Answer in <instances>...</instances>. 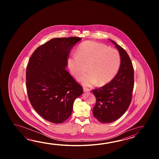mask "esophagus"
I'll return each instance as SVG.
<instances>
[{"mask_svg":"<svg viewBox=\"0 0 159 159\" xmlns=\"http://www.w3.org/2000/svg\"><path fill=\"white\" fill-rule=\"evenodd\" d=\"M90 91V89H88V88H84V92H89Z\"/></svg>","mask_w":159,"mask_h":159,"instance_id":"obj_1","label":"esophagus"}]
</instances>
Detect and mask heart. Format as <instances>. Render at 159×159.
<instances>
[{
    "mask_svg": "<svg viewBox=\"0 0 159 159\" xmlns=\"http://www.w3.org/2000/svg\"><path fill=\"white\" fill-rule=\"evenodd\" d=\"M121 64L118 51L106 45L94 41H86L80 44L77 54L68 58V68L71 75L80 80L88 71L90 73L83 79V84L91 86L108 84L117 75Z\"/></svg>",
    "mask_w": 159,
    "mask_h": 159,
    "instance_id": "heart-1",
    "label": "heart"
}]
</instances>
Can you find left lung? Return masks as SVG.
<instances>
[{"instance_id": "8db88e82", "label": "left lung", "mask_w": 159, "mask_h": 159, "mask_svg": "<svg viewBox=\"0 0 159 159\" xmlns=\"http://www.w3.org/2000/svg\"><path fill=\"white\" fill-rule=\"evenodd\" d=\"M118 49L121 64L117 75L108 84L93 90L96 103L93 110L95 118L102 123H110L120 118L129 108L134 86V70L126 51L110 40Z\"/></svg>"}]
</instances>
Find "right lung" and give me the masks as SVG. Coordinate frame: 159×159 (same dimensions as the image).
Segmentation results:
<instances>
[{
    "label": "right lung",
    "instance_id": "1",
    "mask_svg": "<svg viewBox=\"0 0 159 159\" xmlns=\"http://www.w3.org/2000/svg\"><path fill=\"white\" fill-rule=\"evenodd\" d=\"M78 37L54 38L34 51L27 65L29 100L41 117L61 123L70 116L75 99L83 89L66 70L71 48Z\"/></svg>",
    "mask_w": 159,
    "mask_h": 159
}]
</instances>
